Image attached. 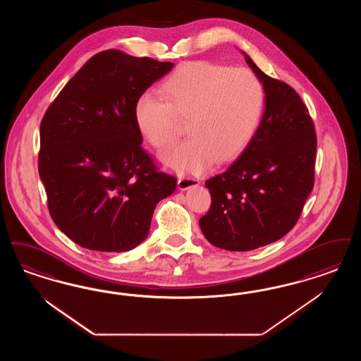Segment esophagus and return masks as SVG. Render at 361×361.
Here are the masks:
<instances>
[{"label":"esophagus","mask_w":361,"mask_h":361,"mask_svg":"<svg viewBox=\"0 0 361 361\" xmlns=\"http://www.w3.org/2000/svg\"><path fill=\"white\" fill-rule=\"evenodd\" d=\"M200 184V180L196 177H180L177 181V187L180 190H187L189 188L197 187Z\"/></svg>","instance_id":"obj_1"}]
</instances>
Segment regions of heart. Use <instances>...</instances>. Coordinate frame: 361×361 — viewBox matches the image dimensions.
<instances>
[{
    "label": "heart",
    "instance_id": "b5f03b06",
    "mask_svg": "<svg viewBox=\"0 0 361 361\" xmlns=\"http://www.w3.org/2000/svg\"><path fill=\"white\" fill-rule=\"evenodd\" d=\"M164 98L142 94L134 119L156 149L173 144L185 119L187 140L162 154L180 172L197 174L212 162H226L245 149L258 129L264 92L257 75L212 61H189L176 68L159 87Z\"/></svg>",
    "mask_w": 361,
    "mask_h": 361
}]
</instances>
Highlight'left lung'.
Returning <instances> with one entry per match:
<instances>
[{
	"mask_svg": "<svg viewBox=\"0 0 361 361\" xmlns=\"http://www.w3.org/2000/svg\"><path fill=\"white\" fill-rule=\"evenodd\" d=\"M243 55L263 85L264 111L240 154L205 181L212 204L199 220L207 240L228 251L270 245L294 227L314 185L317 149L300 95Z\"/></svg>",
	"mask_w": 361,
	"mask_h": 361,
	"instance_id": "obj_1",
	"label": "left lung"
}]
</instances>
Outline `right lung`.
Listing matches in <instances>:
<instances>
[{"label":"right lung","mask_w":361,"mask_h":361,"mask_svg":"<svg viewBox=\"0 0 361 361\" xmlns=\"http://www.w3.org/2000/svg\"><path fill=\"white\" fill-rule=\"evenodd\" d=\"M171 61L107 49L90 59L40 125L39 174L59 230L92 251L142 243L156 205L177 187L142 149L134 104Z\"/></svg>","instance_id":"right-lung-1"}]
</instances>
